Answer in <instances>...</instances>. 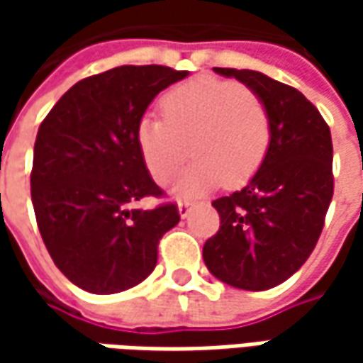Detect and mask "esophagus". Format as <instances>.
Listing matches in <instances>:
<instances>
[{"instance_id": "esophagus-1", "label": "esophagus", "mask_w": 363, "mask_h": 363, "mask_svg": "<svg viewBox=\"0 0 363 363\" xmlns=\"http://www.w3.org/2000/svg\"><path fill=\"white\" fill-rule=\"evenodd\" d=\"M177 210H179V216L186 218L189 212H191V202H189V200H184V202H179Z\"/></svg>"}]
</instances>
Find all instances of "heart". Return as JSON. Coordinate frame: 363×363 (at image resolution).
Segmentation results:
<instances>
[{"label": "heart", "mask_w": 363, "mask_h": 363, "mask_svg": "<svg viewBox=\"0 0 363 363\" xmlns=\"http://www.w3.org/2000/svg\"><path fill=\"white\" fill-rule=\"evenodd\" d=\"M160 108L163 119L137 123V147L157 182L174 175L189 153L198 157L172 184L177 198L198 196L222 179L226 186L244 184L269 153L271 115L246 84L198 77L165 92Z\"/></svg>", "instance_id": "1"}]
</instances>
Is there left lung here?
I'll return each instance as SVG.
<instances>
[{
    "instance_id": "left-lung-1",
    "label": "left lung",
    "mask_w": 363,
    "mask_h": 363,
    "mask_svg": "<svg viewBox=\"0 0 363 363\" xmlns=\"http://www.w3.org/2000/svg\"><path fill=\"white\" fill-rule=\"evenodd\" d=\"M214 70L262 96L272 137L248 186L212 202L220 230L203 244V262L226 285L267 291L299 271L321 236L333 198L331 133L297 89L257 70Z\"/></svg>"
}]
</instances>
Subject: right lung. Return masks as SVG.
<instances>
[{
    "label": "right lung",
    "mask_w": 363,
    "mask_h": 363,
    "mask_svg": "<svg viewBox=\"0 0 363 363\" xmlns=\"http://www.w3.org/2000/svg\"><path fill=\"white\" fill-rule=\"evenodd\" d=\"M188 77L169 66H117L82 78L42 121L30 175L42 240L68 281L111 295L157 264L161 236L179 222L137 147V123L163 89Z\"/></svg>",
    "instance_id": "add662e5"
}]
</instances>
